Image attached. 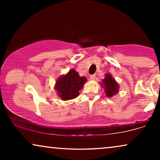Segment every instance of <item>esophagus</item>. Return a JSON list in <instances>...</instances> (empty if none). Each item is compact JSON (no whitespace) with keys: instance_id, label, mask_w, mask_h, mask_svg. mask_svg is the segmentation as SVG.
Segmentation results:
<instances>
[{"instance_id":"1","label":"esophagus","mask_w":160,"mask_h":160,"mask_svg":"<svg viewBox=\"0 0 160 160\" xmlns=\"http://www.w3.org/2000/svg\"><path fill=\"white\" fill-rule=\"evenodd\" d=\"M96 78V76L95 75V74H92V75L90 76V79L91 80H95Z\"/></svg>"}]
</instances>
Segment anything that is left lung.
<instances>
[{"instance_id":"obj_1","label":"left lung","mask_w":160,"mask_h":160,"mask_svg":"<svg viewBox=\"0 0 160 160\" xmlns=\"http://www.w3.org/2000/svg\"><path fill=\"white\" fill-rule=\"evenodd\" d=\"M105 88V93L108 97H112L119 92V85L112 78L111 74H106V78L102 79V84Z\"/></svg>"}]
</instances>
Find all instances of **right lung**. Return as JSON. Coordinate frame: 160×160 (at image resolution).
I'll use <instances>...</instances> for the list:
<instances>
[{
	"instance_id": "add662e5",
	"label": "right lung",
	"mask_w": 160,
	"mask_h": 160,
	"mask_svg": "<svg viewBox=\"0 0 160 160\" xmlns=\"http://www.w3.org/2000/svg\"><path fill=\"white\" fill-rule=\"evenodd\" d=\"M87 78L81 77L78 72L72 69L66 75L59 78L55 84V89L58 95L63 100H71L79 95L80 89L84 87Z\"/></svg>"
}]
</instances>
